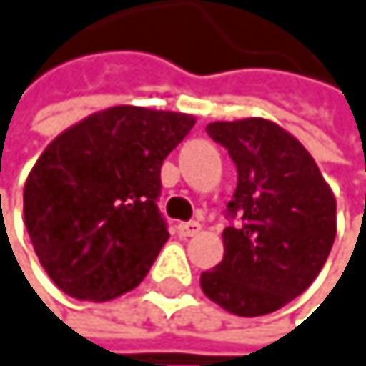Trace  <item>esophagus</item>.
Listing matches in <instances>:
<instances>
[{"mask_svg": "<svg viewBox=\"0 0 366 366\" xmlns=\"http://www.w3.org/2000/svg\"><path fill=\"white\" fill-rule=\"evenodd\" d=\"M199 223L197 221H184V223H179L177 225V232H179V237H195V234L199 232Z\"/></svg>", "mask_w": 366, "mask_h": 366, "instance_id": "esophagus-1", "label": "esophagus"}]
</instances>
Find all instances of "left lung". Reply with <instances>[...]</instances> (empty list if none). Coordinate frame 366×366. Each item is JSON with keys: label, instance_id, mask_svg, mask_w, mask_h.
Instances as JSON below:
<instances>
[{"label": "left lung", "instance_id": "8db88e82", "mask_svg": "<svg viewBox=\"0 0 366 366\" xmlns=\"http://www.w3.org/2000/svg\"><path fill=\"white\" fill-rule=\"evenodd\" d=\"M206 132L227 149L239 179L223 260L202 273V291L227 312L260 317L319 275L336 237V202L312 156L277 123L217 121Z\"/></svg>", "mask_w": 366, "mask_h": 366}]
</instances>
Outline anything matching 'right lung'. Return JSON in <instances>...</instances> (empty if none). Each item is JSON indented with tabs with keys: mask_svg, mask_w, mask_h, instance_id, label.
Segmentation results:
<instances>
[{
	"mask_svg": "<svg viewBox=\"0 0 366 366\" xmlns=\"http://www.w3.org/2000/svg\"><path fill=\"white\" fill-rule=\"evenodd\" d=\"M193 125L191 114L114 106L47 145L25 182L23 214L60 291L108 302L143 282L169 239L160 167Z\"/></svg>",
	"mask_w": 366,
	"mask_h": 366,
	"instance_id": "right-lung-1",
	"label": "right lung"
}]
</instances>
